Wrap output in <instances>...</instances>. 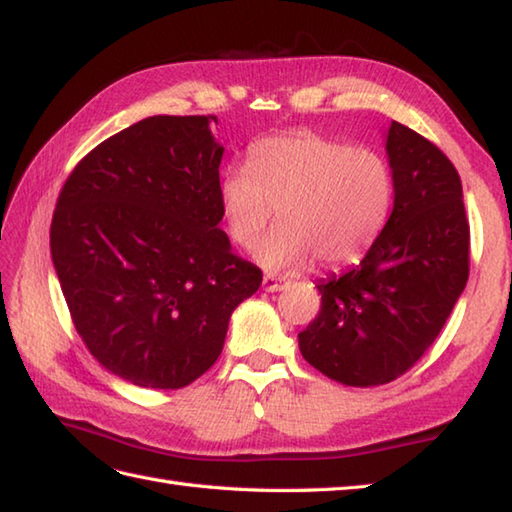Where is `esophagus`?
I'll list each match as a JSON object with an SVG mask.
<instances>
[{
	"instance_id": "obj_1",
	"label": "esophagus",
	"mask_w": 512,
	"mask_h": 512,
	"mask_svg": "<svg viewBox=\"0 0 512 512\" xmlns=\"http://www.w3.org/2000/svg\"><path fill=\"white\" fill-rule=\"evenodd\" d=\"M287 287V281L283 278H276V276H265L263 278V289L265 292H281V289Z\"/></svg>"
}]
</instances>
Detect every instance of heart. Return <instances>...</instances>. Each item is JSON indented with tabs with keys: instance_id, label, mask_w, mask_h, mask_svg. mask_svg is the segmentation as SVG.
I'll return each instance as SVG.
<instances>
[{
	"instance_id": "1",
	"label": "heart",
	"mask_w": 512,
	"mask_h": 512,
	"mask_svg": "<svg viewBox=\"0 0 512 512\" xmlns=\"http://www.w3.org/2000/svg\"><path fill=\"white\" fill-rule=\"evenodd\" d=\"M246 167L218 185L231 240L252 249L269 220H281L256 247L267 272L296 274L316 258L341 267L368 252L392 205V171L381 153L298 131L249 147Z\"/></svg>"
}]
</instances>
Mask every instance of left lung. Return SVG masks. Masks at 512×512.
I'll list each match as a JSON object with an SVG mask.
<instances>
[{
	"label": "left lung",
	"instance_id": "1",
	"mask_svg": "<svg viewBox=\"0 0 512 512\" xmlns=\"http://www.w3.org/2000/svg\"><path fill=\"white\" fill-rule=\"evenodd\" d=\"M394 207L356 267L316 287L303 359L354 388L390 383L435 343L468 281L470 225L455 165L417 131L385 133Z\"/></svg>",
	"mask_w": 512,
	"mask_h": 512
}]
</instances>
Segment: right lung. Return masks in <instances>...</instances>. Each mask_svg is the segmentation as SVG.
Returning <instances> with one entry per match:
<instances>
[{
    "instance_id": "add662e5",
    "label": "right lung",
    "mask_w": 512,
    "mask_h": 512,
    "mask_svg": "<svg viewBox=\"0 0 512 512\" xmlns=\"http://www.w3.org/2000/svg\"><path fill=\"white\" fill-rule=\"evenodd\" d=\"M216 115H153L77 162L51 256L73 325L106 370L178 390L223 352L229 316L263 283L218 227Z\"/></svg>"
}]
</instances>
